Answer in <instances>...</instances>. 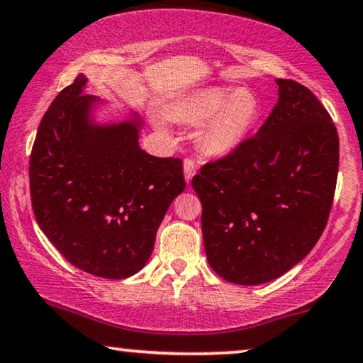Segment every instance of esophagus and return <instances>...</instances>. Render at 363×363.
Instances as JSON below:
<instances>
[{"label":"esophagus","mask_w":363,"mask_h":363,"mask_svg":"<svg viewBox=\"0 0 363 363\" xmlns=\"http://www.w3.org/2000/svg\"><path fill=\"white\" fill-rule=\"evenodd\" d=\"M183 170H185L186 183H190L191 178L196 175V163L191 158H185L183 160Z\"/></svg>","instance_id":"obj_1"}]
</instances>
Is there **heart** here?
<instances>
[{
	"mask_svg": "<svg viewBox=\"0 0 363 363\" xmlns=\"http://www.w3.org/2000/svg\"><path fill=\"white\" fill-rule=\"evenodd\" d=\"M172 115L183 123H203L199 133L200 150L206 157L223 158L237 152L253 133L262 103L252 89L225 84L205 86L178 100ZM157 126L167 128V118L157 116Z\"/></svg>",
	"mask_w": 363,
	"mask_h": 363,
	"instance_id": "heart-1",
	"label": "heart"
}]
</instances>
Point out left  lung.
Wrapping results in <instances>:
<instances>
[{"label": "left lung", "mask_w": 363, "mask_h": 363, "mask_svg": "<svg viewBox=\"0 0 363 363\" xmlns=\"http://www.w3.org/2000/svg\"><path fill=\"white\" fill-rule=\"evenodd\" d=\"M279 101L253 138L206 163L191 185L215 274L237 285L275 280L322 237L338 173V135L317 96L275 79Z\"/></svg>", "instance_id": "1"}]
</instances>
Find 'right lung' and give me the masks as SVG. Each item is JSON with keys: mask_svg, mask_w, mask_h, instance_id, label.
Here are the masks:
<instances>
[{"mask_svg": "<svg viewBox=\"0 0 363 363\" xmlns=\"http://www.w3.org/2000/svg\"><path fill=\"white\" fill-rule=\"evenodd\" d=\"M86 82L79 73L41 120L30 158L31 205L72 265L120 280L152 255L168 206L185 190L183 163L140 148L136 113L98 123L93 111L105 101L83 93Z\"/></svg>", "mask_w": 363, "mask_h": 363, "instance_id": "right-lung-1", "label": "right lung"}]
</instances>
